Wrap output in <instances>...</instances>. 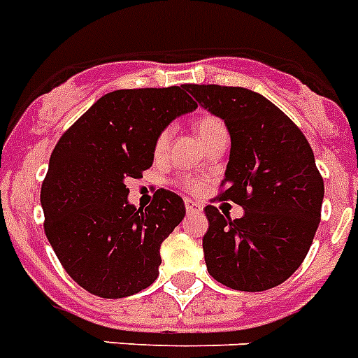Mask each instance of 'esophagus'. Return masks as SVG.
Masks as SVG:
<instances>
[{
	"label": "esophagus",
	"instance_id": "obj_1",
	"mask_svg": "<svg viewBox=\"0 0 358 358\" xmlns=\"http://www.w3.org/2000/svg\"><path fill=\"white\" fill-rule=\"evenodd\" d=\"M185 211H187V215H200L203 211V207L202 203L193 202V200H185Z\"/></svg>",
	"mask_w": 358,
	"mask_h": 358
}]
</instances>
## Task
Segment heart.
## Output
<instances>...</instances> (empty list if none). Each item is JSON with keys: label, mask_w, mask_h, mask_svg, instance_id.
<instances>
[{"label": "heart", "mask_w": 358, "mask_h": 358, "mask_svg": "<svg viewBox=\"0 0 358 358\" xmlns=\"http://www.w3.org/2000/svg\"><path fill=\"white\" fill-rule=\"evenodd\" d=\"M220 131H225V125L218 118L206 116V118L198 120L196 133L198 136L202 138V142L209 140V138L215 136L216 133H220ZM169 138H171L169 131H164V133L158 136V140H156L155 143L156 155H162V152L165 151V147H167V143H169ZM180 184H182V187H184L185 191H189V193H196L198 189H200V184H198L196 180H191V178H184Z\"/></svg>", "instance_id": "b5f03b06"}]
</instances>
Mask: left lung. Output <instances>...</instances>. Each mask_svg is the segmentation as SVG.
Masks as SVG:
<instances>
[{
  "instance_id": "obj_1",
  "label": "left lung",
  "mask_w": 358,
  "mask_h": 358,
  "mask_svg": "<svg viewBox=\"0 0 358 358\" xmlns=\"http://www.w3.org/2000/svg\"><path fill=\"white\" fill-rule=\"evenodd\" d=\"M200 107L224 120L231 136L220 200L240 203L229 220L215 206L203 258L209 275L238 291H266L304 262L320 222L324 180L311 145L275 103L244 87L185 85Z\"/></svg>"
}]
</instances>
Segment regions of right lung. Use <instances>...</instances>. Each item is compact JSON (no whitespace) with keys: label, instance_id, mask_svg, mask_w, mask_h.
<instances>
[{"label":"right lung","instance_id":"1","mask_svg":"<svg viewBox=\"0 0 358 358\" xmlns=\"http://www.w3.org/2000/svg\"><path fill=\"white\" fill-rule=\"evenodd\" d=\"M198 105L180 87L107 92L59 138L41 185L45 235L72 280L101 299H123L156 280L160 245L184 220V200L158 189L145 209L129 202L155 143Z\"/></svg>","mask_w":358,"mask_h":358}]
</instances>
